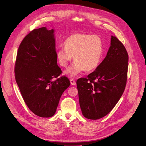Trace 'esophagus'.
Wrapping results in <instances>:
<instances>
[{
  "instance_id": "esophagus-1",
  "label": "esophagus",
  "mask_w": 146,
  "mask_h": 146,
  "mask_svg": "<svg viewBox=\"0 0 146 146\" xmlns=\"http://www.w3.org/2000/svg\"><path fill=\"white\" fill-rule=\"evenodd\" d=\"M70 82H71V85H75L76 84V82H75V81L74 80V79H72V78H71V79H70Z\"/></svg>"
}]
</instances>
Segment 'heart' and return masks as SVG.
<instances>
[{"instance_id":"heart-1","label":"heart","mask_w":146,"mask_h":146,"mask_svg":"<svg viewBox=\"0 0 146 146\" xmlns=\"http://www.w3.org/2000/svg\"><path fill=\"white\" fill-rule=\"evenodd\" d=\"M103 50V41L98 35L77 33L67 38L65 46L57 50L56 57L59 65L66 68L74 56L75 62L66 73L75 77L84 70L96 69L100 64Z\"/></svg>"}]
</instances>
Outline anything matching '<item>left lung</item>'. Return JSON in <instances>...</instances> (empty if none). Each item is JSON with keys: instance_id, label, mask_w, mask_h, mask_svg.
I'll list each match as a JSON object with an SVG mask.
<instances>
[{"instance_id": "obj_1", "label": "left lung", "mask_w": 146, "mask_h": 146, "mask_svg": "<svg viewBox=\"0 0 146 146\" xmlns=\"http://www.w3.org/2000/svg\"><path fill=\"white\" fill-rule=\"evenodd\" d=\"M128 54L123 44L111 36L106 57L87 78L77 81L80 106L87 119L97 120L107 115L125 90Z\"/></svg>"}]
</instances>
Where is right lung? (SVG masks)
I'll return each mask as SVG.
<instances>
[{"mask_svg": "<svg viewBox=\"0 0 146 146\" xmlns=\"http://www.w3.org/2000/svg\"><path fill=\"white\" fill-rule=\"evenodd\" d=\"M54 30L34 29L25 37L17 52L15 77L22 97L35 114L53 116L63 92L70 85L57 64Z\"/></svg>", "mask_w": 146, "mask_h": 146, "instance_id": "right-lung-1", "label": "right lung"}]
</instances>
